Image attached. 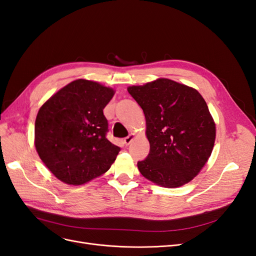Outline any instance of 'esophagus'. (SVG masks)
I'll return each mask as SVG.
<instances>
[{
    "label": "esophagus",
    "mask_w": 256,
    "mask_h": 256,
    "mask_svg": "<svg viewBox=\"0 0 256 256\" xmlns=\"http://www.w3.org/2000/svg\"><path fill=\"white\" fill-rule=\"evenodd\" d=\"M134 138V134H129L128 136H126L125 138H124V144L129 145L131 142H132Z\"/></svg>",
    "instance_id": "esophagus-1"
}]
</instances>
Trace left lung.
<instances>
[{"mask_svg":"<svg viewBox=\"0 0 256 256\" xmlns=\"http://www.w3.org/2000/svg\"><path fill=\"white\" fill-rule=\"evenodd\" d=\"M142 108L150 154L138 161L140 173L162 187L176 188L196 176L210 157L216 126L200 92L175 81L158 79L129 86Z\"/></svg>","mask_w":256,"mask_h":256,"instance_id":"left-lung-1","label":"left lung"}]
</instances>
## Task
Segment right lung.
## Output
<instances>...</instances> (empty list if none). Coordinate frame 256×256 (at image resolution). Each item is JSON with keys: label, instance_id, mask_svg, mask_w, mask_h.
Wrapping results in <instances>:
<instances>
[{"label": "right lung", "instance_id": "add662e5", "mask_svg": "<svg viewBox=\"0 0 256 256\" xmlns=\"http://www.w3.org/2000/svg\"><path fill=\"white\" fill-rule=\"evenodd\" d=\"M114 90L79 79L54 94L38 111L35 146L51 173L69 184H83L110 168L120 148L106 138L104 106Z\"/></svg>", "mask_w": 256, "mask_h": 256}]
</instances>
